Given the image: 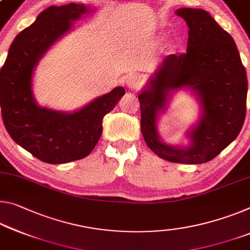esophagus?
I'll return each instance as SVG.
<instances>
[{"label": "esophagus", "mask_w": 250, "mask_h": 250, "mask_svg": "<svg viewBox=\"0 0 250 250\" xmlns=\"http://www.w3.org/2000/svg\"><path fill=\"white\" fill-rule=\"evenodd\" d=\"M125 86L130 91H137L141 88V79L137 74H130L125 80Z\"/></svg>", "instance_id": "obj_1"}]
</instances>
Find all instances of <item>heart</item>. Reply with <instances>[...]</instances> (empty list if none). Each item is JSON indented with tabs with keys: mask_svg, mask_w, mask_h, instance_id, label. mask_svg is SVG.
I'll return each mask as SVG.
<instances>
[{
	"mask_svg": "<svg viewBox=\"0 0 250 250\" xmlns=\"http://www.w3.org/2000/svg\"><path fill=\"white\" fill-rule=\"evenodd\" d=\"M162 41H164V37H159V38H158V40H157V42H158V43H159V42H162Z\"/></svg>",
	"mask_w": 250,
	"mask_h": 250,
	"instance_id": "b5f03b06",
	"label": "heart"
}]
</instances>
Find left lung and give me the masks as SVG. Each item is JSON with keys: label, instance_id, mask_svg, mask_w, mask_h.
<instances>
[{"label": "left lung", "instance_id": "left-lung-1", "mask_svg": "<svg viewBox=\"0 0 250 250\" xmlns=\"http://www.w3.org/2000/svg\"><path fill=\"white\" fill-rule=\"evenodd\" d=\"M175 13L189 27L187 52L166 57L142 88L141 132L162 159L199 165L227 148L243 128L247 74L230 34L207 11L181 7ZM181 89L196 99L200 117L186 133V144L177 146L164 142L157 126L173 94Z\"/></svg>", "mask_w": 250, "mask_h": 250}]
</instances>
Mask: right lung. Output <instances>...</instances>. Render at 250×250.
Here are the masks:
<instances>
[{
  "mask_svg": "<svg viewBox=\"0 0 250 250\" xmlns=\"http://www.w3.org/2000/svg\"><path fill=\"white\" fill-rule=\"evenodd\" d=\"M96 10L83 3L47 7L14 39L0 71V105L6 131L46 164H66L88 156L100 139L104 117L125 93L124 86H117L74 111L42 106L34 97L39 62L73 30V22Z\"/></svg>",
  "mask_w": 250,
  "mask_h": 250,
  "instance_id": "add662e5",
  "label": "right lung"
}]
</instances>
